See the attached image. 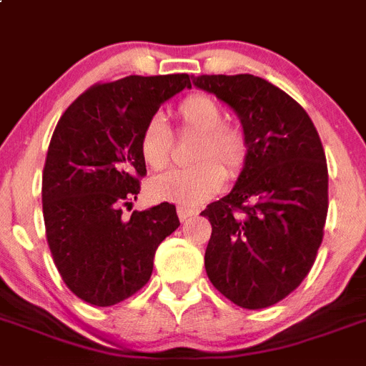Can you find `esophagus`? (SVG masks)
Segmentation results:
<instances>
[{"instance_id": "esophagus-1", "label": "esophagus", "mask_w": 366, "mask_h": 366, "mask_svg": "<svg viewBox=\"0 0 366 366\" xmlns=\"http://www.w3.org/2000/svg\"><path fill=\"white\" fill-rule=\"evenodd\" d=\"M177 215H179L180 221H186V219H189V217H193V215H197V209L186 208V206H179V208H177Z\"/></svg>"}]
</instances>
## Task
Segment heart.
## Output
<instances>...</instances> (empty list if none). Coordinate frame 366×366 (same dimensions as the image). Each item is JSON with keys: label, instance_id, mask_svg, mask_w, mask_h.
I'll return each mask as SVG.
<instances>
[{"label": "heart", "instance_id": "obj_1", "mask_svg": "<svg viewBox=\"0 0 366 366\" xmlns=\"http://www.w3.org/2000/svg\"><path fill=\"white\" fill-rule=\"evenodd\" d=\"M182 129L199 132L193 149V165L171 169L149 182V195L158 202L195 206L219 192L227 177H236L249 158V138L244 130L224 123V108L206 94H192L177 107ZM139 157L149 169L160 171L171 160L173 136L160 114L149 117L139 132ZM225 171L222 172V169Z\"/></svg>", "mask_w": 366, "mask_h": 366}]
</instances>
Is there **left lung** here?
<instances>
[{
    "label": "left lung",
    "instance_id": "obj_1",
    "mask_svg": "<svg viewBox=\"0 0 366 366\" xmlns=\"http://www.w3.org/2000/svg\"><path fill=\"white\" fill-rule=\"evenodd\" d=\"M193 84L239 116L249 158L236 186L201 215L212 224L209 282L244 310L293 293L315 263L328 215V165L307 112L262 77L199 75Z\"/></svg>",
    "mask_w": 366,
    "mask_h": 366
}]
</instances>
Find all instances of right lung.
Listing matches in <instances>:
<instances>
[{
	"label": "right lung",
	"instance_id": "right-lung-1",
	"mask_svg": "<svg viewBox=\"0 0 366 366\" xmlns=\"http://www.w3.org/2000/svg\"><path fill=\"white\" fill-rule=\"evenodd\" d=\"M192 88L189 75H130L97 82L55 127L42 174L51 256L64 284L92 306H114L152 274L158 244L179 228L169 202L123 217L147 174L139 132L164 101Z\"/></svg>",
	"mask_w": 366,
	"mask_h": 366
}]
</instances>
